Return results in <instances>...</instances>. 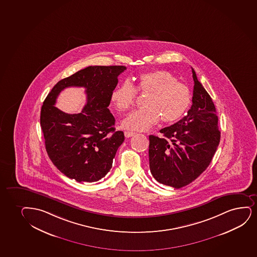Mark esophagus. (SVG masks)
Here are the masks:
<instances>
[{"instance_id":"obj_1","label":"esophagus","mask_w":257,"mask_h":257,"mask_svg":"<svg viewBox=\"0 0 257 257\" xmlns=\"http://www.w3.org/2000/svg\"><path fill=\"white\" fill-rule=\"evenodd\" d=\"M136 133L133 132H124V136L125 138H131V137L134 136Z\"/></svg>"}]
</instances>
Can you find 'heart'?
I'll return each mask as SVG.
<instances>
[{
	"mask_svg": "<svg viewBox=\"0 0 257 257\" xmlns=\"http://www.w3.org/2000/svg\"><path fill=\"white\" fill-rule=\"evenodd\" d=\"M138 92L148 94L147 108L133 111L122 121L124 129L146 131L161 118L165 124L179 120L190 107V89L170 72L164 70L142 73L137 79L136 88L128 81L121 83L112 91L111 103L117 111H125L133 107Z\"/></svg>",
	"mask_w": 257,
	"mask_h": 257,
	"instance_id": "b5f03b06",
	"label": "heart"
}]
</instances>
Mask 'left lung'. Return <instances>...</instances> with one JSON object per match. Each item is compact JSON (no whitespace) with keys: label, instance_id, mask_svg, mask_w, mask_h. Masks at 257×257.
Listing matches in <instances>:
<instances>
[{"label":"left lung","instance_id":"1","mask_svg":"<svg viewBox=\"0 0 257 257\" xmlns=\"http://www.w3.org/2000/svg\"><path fill=\"white\" fill-rule=\"evenodd\" d=\"M194 80L192 105L185 117L160 130L163 137L150 135V170L160 184L179 189L206 170L218 147V117L209 93Z\"/></svg>","mask_w":257,"mask_h":257}]
</instances>
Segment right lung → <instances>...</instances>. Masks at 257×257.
Here are the masks:
<instances>
[{"label":"right lung","mask_w":257,"mask_h":257,"mask_svg":"<svg viewBox=\"0 0 257 257\" xmlns=\"http://www.w3.org/2000/svg\"><path fill=\"white\" fill-rule=\"evenodd\" d=\"M124 66H93L61 79L45 98L41 126L46 151L58 170L77 182L100 180L111 170L124 133L115 131L108 106L117 76ZM70 86L86 89L87 104L81 113L68 115L54 105L59 92Z\"/></svg>","instance_id":"1"}]
</instances>
